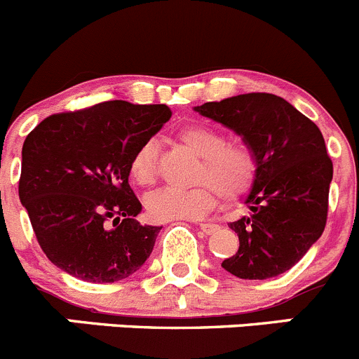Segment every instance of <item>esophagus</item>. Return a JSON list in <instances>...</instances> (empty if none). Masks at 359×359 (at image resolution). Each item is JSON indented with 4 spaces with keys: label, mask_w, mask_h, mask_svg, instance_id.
Masks as SVG:
<instances>
[{
    "label": "esophagus",
    "mask_w": 359,
    "mask_h": 359,
    "mask_svg": "<svg viewBox=\"0 0 359 359\" xmlns=\"http://www.w3.org/2000/svg\"><path fill=\"white\" fill-rule=\"evenodd\" d=\"M198 229L204 233H208V236H211L216 230H219V225H216V223H198Z\"/></svg>",
    "instance_id": "obj_1"
}]
</instances>
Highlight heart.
I'll return each mask as SVG.
<instances>
[{"label": "heart", "mask_w": 359, "mask_h": 359, "mask_svg": "<svg viewBox=\"0 0 359 359\" xmlns=\"http://www.w3.org/2000/svg\"><path fill=\"white\" fill-rule=\"evenodd\" d=\"M180 143L201 157L195 181L188 190L162 188L148 195L144 208L154 222L195 219L218 204L219 194L229 201L239 198L253 187L258 175V155L250 141L229 140L226 133L208 123H187L176 133ZM130 178L140 187L155 184L158 176L157 143L147 140L129 161Z\"/></svg>", "instance_id": "obj_1"}]
</instances>
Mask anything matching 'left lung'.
Masks as SVG:
<instances>
[{
	"instance_id": "1",
	"label": "left lung",
	"mask_w": 359,
	"mask_h": 359,
	"mask_svg": "<svg viewBox=\"0 0 359 359\" xmlns=\"http://www.w3.org/2000/svg\"><path fill=\"white\" fill-rule=\"evenodd\" d=\"M195 111L243 134L258 155L250 215L230 223L239 250L222 267L241 279H269L290 271L321 237L328 218L333 164L325 137L288 101L250 92Z\"/></svg>"
}]
</instances>
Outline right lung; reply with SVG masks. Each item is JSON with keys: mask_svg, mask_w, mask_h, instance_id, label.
I'll return each instance as SVG.
<instances>
[{"mask_svg": "<svg viewBox=\"0 0 359 359\" xmlns=\"http://www.w3.org/2000/svg\"><path fill=\"white\" fill-rule=\"evenodd\" d=\"M165 104L106 101L38 123L22 147L19 198L48 260L87 283L129 278L162 226L141 225L129 161L171 118Z\"/></svg>", "mask_w": 359, "mask_h": 359, "instance_id": "right-lung-1", "label": "right lung"}]
</instances>
